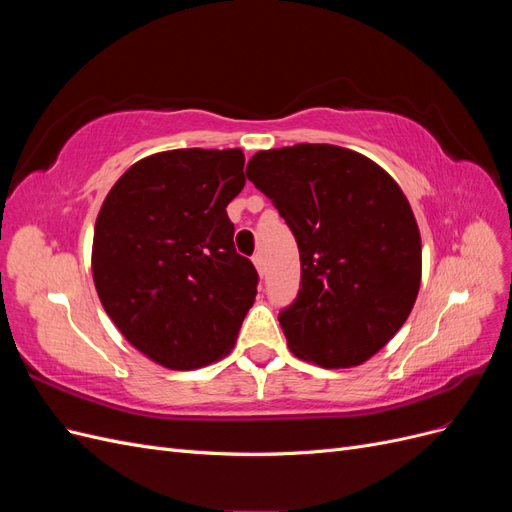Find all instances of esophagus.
<instances>
[{"label":"esophagus","instance_id":"esophagus-1","mask_svg":"<svg viewBox=\"0 0 512 512\" xmlns=\"http://www.w3.org/2000/svg\"><path fill=\"white\" fill-rule=\"evenodd\" d=\"M252 260H254V267L258 269V273H260V275L265 273V256H262V254L258 252V254H254Z\"/></svg>","mask_w":512,"mask_h":512}]
</instances>
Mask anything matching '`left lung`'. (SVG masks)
I'll return each instance as SVG.
<instances>
[{"mask_svg":"<svg viewBox=\"0 0 512 512\" xmlns=\"http://www.w3.org/2000/svg\"><path fill=\"white\" fill-rule=\"evenodd\" d=\"M247 179L299 245L301 288L280 312L288 348L324 369L365 363L401 329L421 286V235L393 177L335 145L258 151Z\"/></svg>","mask_w":512,"mask_h":512,"instance_id":"8db88e82","label":"left lung"}]
</instances>
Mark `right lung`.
I'll return each mask as SVG.
<instances>
[{"label":"right lung","mask_w":512,"mask_h":512,"mask_svg":"<svg viewBox=\"0 0 512 512\" xmlns=\"http://www.w3.org/2000/svg\"><path fill=\"white\" fill-rule=\"evenodd\" d=\"M241 149H173L130 166L104 198L91 271L128 342L168 369L235 346L258 273L237 254L226 207L245 185Z\"/></svg>","instance_id":"obj_1"}]
</instances>
